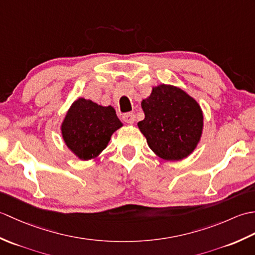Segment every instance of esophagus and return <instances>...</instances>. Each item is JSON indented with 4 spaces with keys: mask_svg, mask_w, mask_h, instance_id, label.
Listing matches in <instances>:
<instances>
[{
    "mask_svg": "<svg viewBox=\"0 0 255 255\" xmlns=\"http://www.w3.org/2000/svg\"><path fill=\"white\" fill-rule=\"evenodd\" d=\"M123 119L127 124H133L134 121H136V116H134V114L132 113H127L123 116Z\"/></svg>",
    "mask_w": 255,
    "mask_h": 255,
    "instance_id": "1",
    "label": "esophagus"
}]
</instances>
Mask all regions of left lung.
Wrapping results in <instances>:
<instances>
[{
	"mask_svg": "<svg viewBox=\"0 0 255 255\" xmlns=\"http://www.w3.org/2000/svg\"><path fill=\"white\" fill-rule=\"evenodd\" d=\"M144 119L138 123L148 145L159 158L180 161L196 149L204 116L192 96L173 85L160 84L142 100Z\"/></svg>",
	"mask_w": 255,
	"mask_h": 255,
	"instance_id": "left-lung-1",
	"label": "left lung"
}]
</instances>
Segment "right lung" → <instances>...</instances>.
<instances>
[{
    "label": "right lung",
    "mask_w": 255,
    "mask_h": 255,
    "mask_svg": "<svg viewBox=\"0 0 255 255\" xmlns=\"http://www.w3.org/2000/svg\"><path fill=\"white\" fill-rule=\"evenodd\" d=\"M123 126L112 106H102L79 97L67 112L61 125L67 147L80 160H91L104 150L112 134Z\"/></svg>",
    "instance_id": "add662e5"
}]
</instances>
